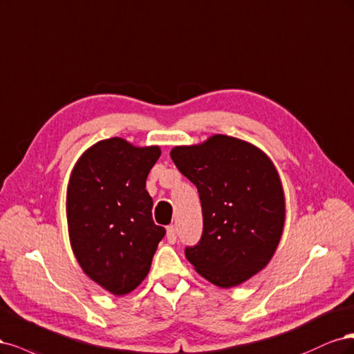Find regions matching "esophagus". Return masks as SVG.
I'll use <instances>...</instances> for the list:
<instances>
[{
	"label": "esophagus",
	"mask_w": 354,
	"mask_h": 354,
	"mask_svg": "<svg viewBox=\"0 0 354 354\" xmlns=\"http://www.w3.org/2000/svg\"><path fill=\"white\" fill-rule=\"evenodd\" d=\"M166 236H167V241H169L170 244H175V243H176V238H178V230H176V226H175V225H170V226H167V230H166Z\"/></svg>",
	"instance_id": "obj_1"
}]
</instances>
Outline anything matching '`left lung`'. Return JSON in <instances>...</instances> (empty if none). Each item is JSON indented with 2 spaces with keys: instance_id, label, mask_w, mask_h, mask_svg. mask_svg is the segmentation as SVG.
<instances>
[{
  "instance_id": "8db88e82",
  "label": "left lung",
  "mask_w": 354,
  "mask_h": 354,
  "mask_svg": "<svg viewBox=\"0 0 354 354\" xmlns=\"http://www.w3.org/2000/svg\"><path fill=\"white\" fill-rule=\"evenodd\" d=\"M170 157L201 201L203 234L185 247L189 263L222 288L256 275L275 253L285 221L281 179L269 157L227 135L175 147Z\"/></svg>"
}]
</instances>
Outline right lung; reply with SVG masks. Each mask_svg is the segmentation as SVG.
I'll return each instance as SVG.
<instances>
[{
	"label": "right lung",
	"instance_id": "add662e5",
	"mask_svg": "<svg viewBox=\"0 0 354 354\" xmlns=\"http://www.w3.org/2000/svg\"><path fill=\"white\" fill-rule=\"evenodd\" d=\"M158 147L122 138L100 141L79 158L67 188V223L73 253L86 275L115 295L147 277L166 234L153 222L145 180Z\"/></svg>",
	"mask_w": 354,
	"mask_h": 354
}]
</instances>
